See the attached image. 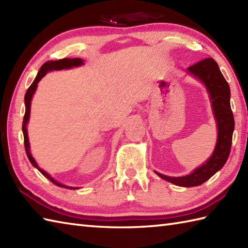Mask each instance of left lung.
Returning <instances> with one entry per match:
<instances>
[{
  "instance_id": "8db88e82",
  "label": "left lung",
  "mask_w": 248,
  "mask_h": 248,
  "mask_svg": "<svg viewBox=\"0 0 248 248\" xmlns=\"http://www.w3.org/2000/svg\"><path fill=\"white\" fill-rule=\"evenodd\" d=\"M187 72L202 82L207 89L217 123V140L211 156L203 164L195 168L189 175L170 177L155 171L164 180L183 187L198 186L222 170L228 160L234 130V118L230 107V88L217 62L213 59H205L188 67Z\"/></svg>"
}]
</instances>
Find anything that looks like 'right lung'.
Returning <instances> with one entry per match:
<instances>
[{
    "label": "right lung",
    "instance_id": "1",
    "mask_svg": "<svg viewBox=\"0 0 248 248\" xmlns=\"http://www.w3.org/2000/svg\"><path fill=\"white\" fill-rule=\"evenodd\" d=\"M84 65V61L82 59H62V60H59V61H50L46 62L45 64L41 66L40 70L37 73V76L35 78L34 82L31 83V85L28 88V91L25 93L24 96V103H25V114H24V118H23V123H22V132H23V136H24V147H25V151H26V155H28L29 160L31 162V164L33 165L34 167H36L43 175L49 179V180L54 183L55 186H61V187H65V188H69V189H78V187H72V186H65V184H62L60 182H57L54 178H52L48 172H46L44 170L37 164V162L35 161V159L33 157L31 154V147H30V140H29V134H28V123L30 120V114H31V98H33L34 93L36 92L37 85H38L39 81L43 78L46 73L49 71H53V70H62V69H70V68L73 67H80Z\"/></svg>",
    "mask_w": 248,
    "mask_h": 248
}]
</instances>
